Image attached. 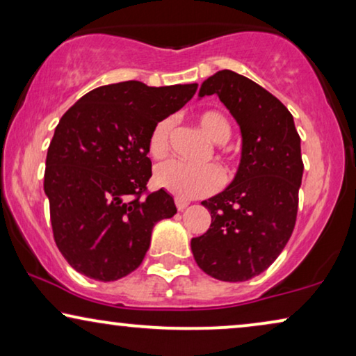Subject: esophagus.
Here are the masks:
<instances>
[{"label":"esophagus","mask_w":356,"mask_h":356,"mask_svg":"<svg viewBox=\"0 0 356 356\" xmlns=\"http://www.w3.org/2000/svg\"><path fill=\"white\" fill-rule=\"evenodd\" d=\"M175 204H177L178 211H184V209L189 206V202L184 201V199H181V197H175Z\"/></svg>","instance_id":"34e87169"}]
</instances>
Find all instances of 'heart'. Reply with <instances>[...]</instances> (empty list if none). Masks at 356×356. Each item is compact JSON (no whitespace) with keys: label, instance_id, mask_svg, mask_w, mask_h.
Instances as JSON below:
<instances>
[{"label":"heart","instance_id":"1","mask_svg":"<svg viewBox=\"0 0 356 356\" xmlns=\"http://www.w3.org/2000/svg\"><path fill=\"white\" fill-rule=\"evenodd\" d=\"M199 126L207 138L216 144H225L232 136V124L228 118L217 110H207L199 115ZM175 129V118L160 120L150 131L149 152L154 157H162L167 154L170 140ZM223 173L217 165L193 167L179 160H167L159 163L154 170V181L159 188L183 199H194L207 196L223 184Z\"/></svg>","mask_w":356,"mask_h":356}]
</instances>
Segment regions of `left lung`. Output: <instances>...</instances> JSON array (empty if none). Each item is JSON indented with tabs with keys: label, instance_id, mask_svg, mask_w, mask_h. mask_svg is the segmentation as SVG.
<instances>
[{
	"label": "left lung",
	"instance_id": "8db88e82",
	"mask_svg": "<svg viewBox=\"0 0 356 356\" xmlns=\"http://www.w3.org/2000/svg\"><path fill=\"white\" fill-rule=\"evenodd\" d=\"M218 95L241 131V160L230 186L202 206L211 228L191 251L207 275L245 282L264 272L289 243L303 178L300 136L282 102L230 70L202 82L199 97Z\"/></svg>",
	"mask_w": 356,
	"mask_h": 356
}]
</instances>
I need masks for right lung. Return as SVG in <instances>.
<instances>
[{"instance_id":"right-lung-1","label":"right lung","mask_w":356,"mask_h":356,"mask_svg":"<svg viewBox=\"0 0 356 356\" xmlns=\"http://www.w3.org/2000/svg\"><path fill=\"white\" fill-rule=\"evenodd\" d=\"M197 84L139 81L90 90L63 115L48 147L43 189L55 243L79 274L113 282L143 262L173 197L147 193L150 131L196 94Z\"/></svg>"}]
</instances>
